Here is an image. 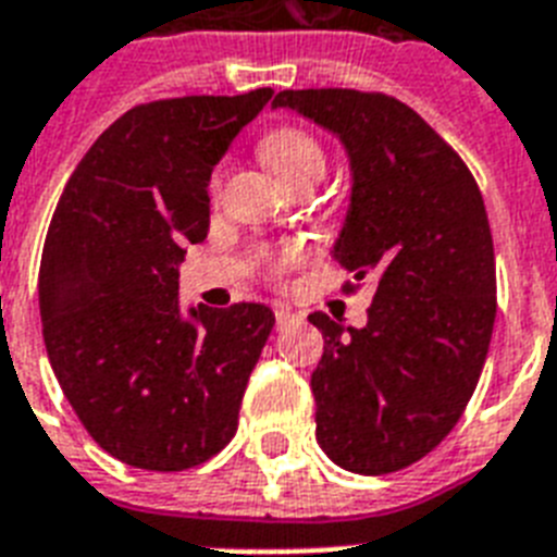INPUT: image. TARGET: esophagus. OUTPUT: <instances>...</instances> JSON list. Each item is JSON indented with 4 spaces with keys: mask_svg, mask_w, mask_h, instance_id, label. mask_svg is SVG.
<instances>
[{
    "mask_svg": "<svg viewBox=\"0 0 557 557\" xmlns=\"http://www.w3.org/2000/svg\"><path fill=\"white\" fill-rule=\"evenodd\" d=\"M274 320H277V329L283 332V329H288V325L297 323V320H300V314H294V311L286 309V306H277V309H274Z\"/></svg>",
    "mask_w": 557,
    "mask_h": 557,
    "instance_id": "1",
    "label": "esophagus"
}]
</instances>
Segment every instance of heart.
<instances>
[{
  "label": "heart",
  "instance_id": "obj_1",
  "mask_svg": "<svg viewBox=\"0 0 557 557\" xmlns=\"http://www.w3.org/2000/svg\"><path fill=\"white\" fill-rule=\"evenodd\" d=\"M260 153H263L265 165L283 180L286 185L306 180V176H323L325 174V153L320 143L311 137L309 131L300 128H277L271 131L269 137L260 143ZM220 183V176H214V185ZM306 257L302 246L283 248L274 260H271V271L280 274L288 265H297Z\"/></svg>",
  "mask_w": 557,
  "mask_h": 557
}]
</instances>
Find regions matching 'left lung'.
Masks as SVG:
<instances>
[{
	"label": "left lung",
	"mask_w": 557,
	"mask_h": 557,
	"mask_svg": "<svg viewBox=\"0 0 557 557\" xmlns=\"http://www.w3.org/2000/svg\"><path fill=\"white\" fill-rule=\"evenodd\" d=\"M332 131L351 171L332 257L372 280L363 329L329 314L311 372L320 449L357 474L409 467L467 409L495 325V248L481 188L458 153L400 99L351 88L280 90Z\"/></svg>",
	"instance_id": "obj_1"
}]
</instances>
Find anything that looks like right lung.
Here are the masks:
<instances>
[{"label":"right lung","instance_id":"obj_1","mask_svg":"<svg viewBox=\"0 0 557 557\" xmlns=\"http://www.w3.org/2000/svg\"><path fill=\"white\" fill-rule=\"evenodd\" d=\"M271 94L131 108L53 211L39 265L45 349L88 435L128 467H200L237 432L274 314L263 302L183 314L180 263L208 234L211 171Z\"/></svg>","mask_w":557,"mask_h":557}]
</instances>
